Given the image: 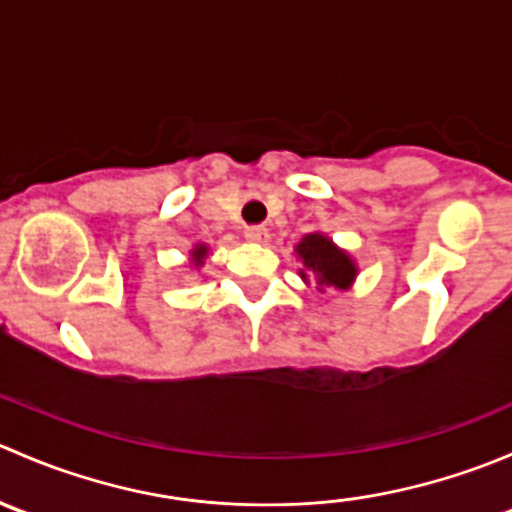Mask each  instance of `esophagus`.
Returning a JSON list of instances; mask_svg holds the SVG:
<instances>
[{
	"label": "esophagus",
	"instance_id": "34e87169",
	"mask_svg": "<svg viewBox=\"0 0 512 512\" xmlns=\"http://www.w3.org/2000/svg\"><path fill=\"white\" fill-rule=\"evenodd\" d=\"M245 240H250V242H265V240H267V227H262V225H250V227H245Z\"/></svg>",
	"mask_w": 512,
	"mask_h": 512
}]
</instances>
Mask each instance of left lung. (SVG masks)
<instances>
[{
  "label": "left lung",
  "instance_id": "8db88e82",
  "mask_svg": "<svg viewBox=\"0 0 512 512\" xmlns=\"http://www.w3.org/2000/svg\"><path fill=\"white\" fill-rule=\"evenodd\" d=\"M297 257L302 260L304 270H299V277L304 282L312 280L319 289H349L356 277V265L352 257L344 250H339L327 235L322 232H309L294 247Z\"/></svg>",
  "mask_w": 512,
  "mask_h": 512
}]
</instances>
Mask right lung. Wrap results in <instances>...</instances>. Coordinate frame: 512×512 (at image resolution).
Instances as JSON below:
<instances>
[{
	"label": "right lung",
	"mask_w": 512,
	"mask_h": 512,
	"mask_svg": "<svg viewBox=\"0 0 512 512\" xmlns=\"http://www.w3.org/2000/svg\"><path fill=\"white\" fill-rule=\"evenodd\" d=\"M205 257H208V247H205V245H195L193 252H190V260H193L195 267L203 265Z\"/></svg>",
	"instance_id": "add662e5"
}]
</instances>
